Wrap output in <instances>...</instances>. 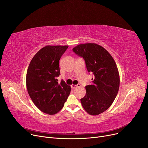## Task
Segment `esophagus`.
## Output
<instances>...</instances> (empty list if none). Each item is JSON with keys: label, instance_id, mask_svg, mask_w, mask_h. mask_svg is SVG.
<instances>
[{"label": "esophagus", "instance_id": "obj_1", "mask_svg": "<svg viewBox=\"0 0 148 148\" xmlns=\"http://www.w3.org/2000/svg\"><path fill=\"white\" fill-rule=\"evenodd\" d=\"M80 84H77V85H75V84H72L71 85V88L73 89H75L76 88H78V87H80Z\"/></svg>", "mask_w": 148, "mask_h": 148}]
</instances>
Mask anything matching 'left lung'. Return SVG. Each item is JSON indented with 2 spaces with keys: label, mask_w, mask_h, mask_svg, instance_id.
I'll return each mask as SVG.
<instances>
[{
  "label": "left lung",
  "mask_w": 148,
  "mask_h": 148,
  "mask_svg": "<svg viewBox=\"0 0 148 148\" xmlns=\"http://www.w3.org/2000/svg\"><path fill=\"white\" fill-rule=\"evenodd\" d=\"M73 51L85 60L88 72L92 73V84L85 89L80 99L84 109L90 115H98L110 107L118 94L120 84L118 69L111 54L95 43L81 44Z\"/></svg>",
  "instance_id": "left-lung-1"
}]
</instances>
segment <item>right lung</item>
I'll return each instance as SVG.
<instances>
[{
	"mask_svg": "<svg viewBox=\"0 0 148 148\" xmlns=\"http://www.w3.org/2000/svg\"><path fill=\"white\" fill-rule=\"evenodd\" d=\"M68 45H46L31 60L26 74V87L33 103L41 112L50 115L63 108L71 88L62 80L59 60Z\"/></svg>",
	"mask_w": 148,
	"mask_h": 148,
	"instance_id": "1",
	"label": "right lung"
}]
</instances>
